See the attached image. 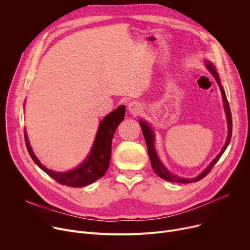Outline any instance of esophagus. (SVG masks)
Here are the masks:
<instances>
[{"instance_id":"obj_1","label":"esophagus","mask_w":250,"mask_h":250,"mask_svg":"<svg viewBox=\"0 0 250 250\" xmlns=\"http://www.w3.org/2000/svg\"><path fill=\"white\" fill-rule=\"evenodd\" d=\"M127 109L129 112L134 113V114H138L142 111V104L138 102H131L127 104Z\"/></svg>"}]
</instances>
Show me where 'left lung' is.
<instances>
[{"label": "left lung", "instance_id": "left-lung-1", "mask_svg": "<svg viewBox=\"0 0 250 250\" xmlns=\"http://www.w3.org/2000/svg\"><path fill=\"white\" fill-rule=\"evenodd\" d=\"M205 65H206L207 69L209 70V72H211V74L215 78L216 82H217V84H218V86L220 88V91H221V94H222L223 106H224L225 115H226V120H227L228 134H227V139H226L225 145L222 147L221 152L215 157V159H213V161L207 166V168L201 174H199L195 178H184V177H180L178 175H174L173 173H171L167 168L165 167L164 164L161 162V160H160V158H159V156H158V154L156 152V147H155V131H154L153 127L149 125L146 121H144V120L139 121L140 125H141V127L143 129V135H144L145 140H146L148 156H149V159H151L152 168H153V170L156 172V174L159 177H161V178H163L165 180H167L169 182L181 183V184H188V183L198 182V181H200L201 179H203L211 171V169L214 167V165L218 162L220 157L223 155L224 151L226 149V147L228 146V145L230 143V140H231V135H232V118H231V111H230L229 104L227 102V98H226V94H225L224 88L222 87L219 75H218L217 71H216V68H215V66L213 65V63L208 61V60H206L205 61Z\"/></svg>", "mask_w": 250, "mask_h": 250}]
</instances>
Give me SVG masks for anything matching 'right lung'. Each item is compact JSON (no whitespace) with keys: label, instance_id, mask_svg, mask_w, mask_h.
<instances>
[{"label":"right lung","instance_id":"1","mask_svg":"<svg viewBox=\"0 0 250 250\" xmlns=\"http://www.w3.org/2000/svg\"><path fill=\"white\" fill-rule=\"evenodd\" d=\"M125 106L121 105L104 116L98 125L96 136L86 159L76 168L67 172H55L47 169L35 156L30 146L25 130V142L28 152L38 167L61 185L69 187H84L102 178L107 171L110 163L111 142L114 131L124 121Z\"/></svg>","mask_w":250,"mask_h":250}]
</instances>
